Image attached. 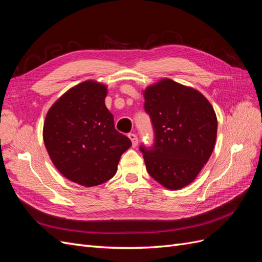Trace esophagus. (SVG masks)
<instances>
[{
  "mask_svg": "<svg viewBox=\"0 0 262 262\" xmlns=\"http://www.w3.org/2000/svg\"><path fill=\"white\" fill-rule=\"evenodd\" d=\"M129 139L131 140V142H132V145L133 146H137L138 145V137H137V134H134V133H129Z\"/></svg>",
  "mask_w": 262,
  "mask_h": 262,
  "instance_id": "esophagus-1",
  "label": "esophagus"
}]
</instances>
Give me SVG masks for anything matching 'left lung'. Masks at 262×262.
I'll return each instance as SVG.
<instances>
[{"mask_svg":"<svg viewBox=\"0 0 262 262\" xmlns=\"http://www.w3.org/2000/svg\"><path fill=\"white\" fill-rule=\"evenodd\" d=\"M144 99L154 131L153 145H140L147 172L168 189L191 184L215 145L213 107L201 93L169 78L147 87Z\"/></svg>","mask_w":262,"mask_h":262,"instance_id":"obj_1","label":"left lung"}]
</instances>
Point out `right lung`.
Returning <instances> with one entry per match:
<instances>
[{"instance_id": "add662e5", "label": "right lung", "mask_w": 262, "mask_h": 262, "mask_svg": "<svg viewBox=\"0 0 262 262\" xmlns=\"http://www.w3.org/2000/svg\"><path fill=\"white\" fill-rule=\"evenodd\" d=\"M107 87L94 81L74 86L54 102L43 124V142L57 169L85 187L115 176L121 155L131 146L115 128L105 105Z\"/></svg>"}]
</instances>
